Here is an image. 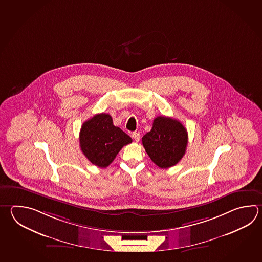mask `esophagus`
<instances>
[{
  "instance_id": "esophagus-1",
  "label": "esophagus",
  "mask_w": 262,
  "mask_h": 262,
  "mask_svg": "<svg viewBox=\"0 0 262 262\" xmlns=\"http://www.w3.org/2000/svg\"><path fill=\"white\" fill-rule=\"evenodd\" d=\"M132 137H133V139L135 141V142H139L140 140V134L139 133H133L132 134Z\"/></svg>"
}]
</instances>
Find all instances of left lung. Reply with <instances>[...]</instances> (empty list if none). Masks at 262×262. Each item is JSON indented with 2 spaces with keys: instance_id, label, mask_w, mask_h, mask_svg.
<instances>
[{
  "instance_id": "obj_1",
  "label": "left lung",
  "mask_w": 262,
  "mask_h": 262,
  "mask_svg": "<svg viewBox=\"0 0 262 262\" xmlns=\"http://www.w3.org/2000/svg\"><path fill=\"white\" fill-rule=\"evenodd\" d=\"M151 160L161 169L170 168L181 160L186 153L187 132L180 121L168 117H158L153 127L142 138Z\"/></svg>"
}]
</instances>
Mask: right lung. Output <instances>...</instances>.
Masks as SVG:
<instances>
[{
	"instance_id": "right-lung-1",
	"label": "right lung",
	"mask_w": 262,
	"mask_h": 262,
	"mask_svg": "<svg viewBox=\"0 0 262 262\" xmlns=\"http://www.w3.org/2000/svg\"><path fill=\"white\" fill-rule=\"evenodd\" d=\"M83 154L92 164L105 168L124 145L133 142L128 134L114 126L109 114H97L83 123L79 134Z\"/></svg>"
}]
</instances>
